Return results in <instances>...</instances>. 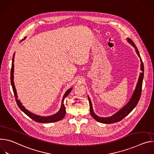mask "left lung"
<instances>
[{
  "label": "left lung",
  "mask_w": 154,
  "mask_h": 154,
  "mask_svg": "<svg viewBox=\"0 0 154 154\" xmlns=\"http://www.w3.org/2000/svg\"><path fill=\"white\" fill-rule=\"evenodd\" d=\"M127 42L133 46V48L135 49L136 53L138 54V57L140 58V61H141V73L140 74V76L138 80L137 84H136V88L132 94V96L129 100V101L127 103L126 105H125L122 108H121L120 110H119L118 112H117L116 114H113L112 116L108 117H102L98 116L94 112L93 110V107H92V104L91 100L89 98V96L88 100L89 101V105H90V112L91 116L93 117V118L96 120L97 122L102 123V124H113L116 123L117 122H119L120 121L122 120L124 118H125L135 107L137 105L138 101L140 100L141 94V91H142V84H143V80L144 78V65L143 63V61L141 60V58L140 55V53L138 50L137 47H136L133 43V42L127 38Z\"/></svg>",
  "instance_id": "left-lung-1"
}]
</instances>
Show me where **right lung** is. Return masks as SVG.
Segmentation results:
<instances>
[{
  "label": "right lung",
  "mask_w": 154,
  "mask_h": 154,
  "mask_svg": "<svg viewBox=\"0 0 154 154\" xmlns=\"http://www.w3.org/2000/svg\"><path fill=\"white\" fill-rule=\"evenodd\" d=\"M26 37L23 39H26ZM14 55L15 53H14L13 54V59H12V65H11V84L12 86V88H13V91L14 94V97H15V99L16 101V103L18 106H19V108H20V109L24 112L27 116H28L30 118H31L34 121H35L37 122H40V123H51V122H56L57 121H59L65 117V114H66V110H65V105L63 104L64 102V100L65 98V97H66L68 94L70 93V92L72 90V88H70L68 90H67L65 94L63 95V97L62 98V104H61V106L60 108L59 109V111L51 116H41L39 115H37L34 113H32V112L29 111L28 109H27L21 103V102L20 101V100L18 99V95H17V92H16V89L14 86Z\"/></svg>",
  "instance_id": "right-lung-1"
}]
</instances>
